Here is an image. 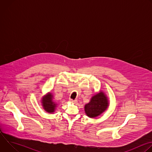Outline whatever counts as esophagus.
<instances>
[{
  "instance_id": "obj_1",
  "label": "esophagus",
  "mask_w": 152,
  "mask_h": 152,
  "mask_svg": "<svg viewBox=\"0 0 152 152\" xmlns=\"http://www.w3.org/2000/svg\"><path fill=\"white\" fill-rule=\"evenodd\" d=\"M71 102H72V103H76V102H77V100H73V99H70L69 100Z\"/></svg>"
}]
</instances>
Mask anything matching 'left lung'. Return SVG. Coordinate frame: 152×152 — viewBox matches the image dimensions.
Segmentation results:
<instances>
[{
	"instance_id": "8db88e82",
	"label": "left lung",
	"mask_w": 152,
	"mask_h": 152,
	"mask_svg": "<svg viewBox=\"0 0 152 152\" xmlns=\"http://www.w3.org/2000/svg\"><path fill=\"white\" fill-rule=\"evenodd\" d=\"M108 106V100L106 95L101 91L94 96L90 102L85 105L86 114L90 118L99 116L103 113Z\"/></svg>"
}]
</instances>
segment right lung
Segmentation results:
<instances>
[{
  "instance_id": "1",
  "label": "right lung",
  "mask_w": 152,
  "mask_h": 152,
  "mask_svg": "<svg viewBox=\"0 0 152 152\" xmlns=\"http://www.w3.org/2000/svg\"><path fill=\"white\" fill-rule=\"evenodd\" d=\"M42 104L44 110L48 113H53L56 107V104L53 101V96L50 93L42 98Z\"/></svg>"
}]
</instances>
